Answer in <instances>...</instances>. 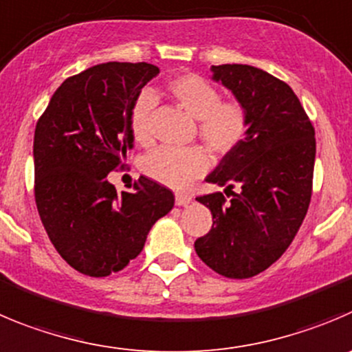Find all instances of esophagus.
<instances>
[{
  "instance_id": "34e87169",
  "label": "esophagus",
  "mask_w": 352,
  "mask_h": 352,
  "mask_svg": "<svg viewBox=\"0 0 352 352\" xmlns=\"http://www.w3.org/2000/svg\"><path fill=\"white\" fill-rule=\"evenodd\" d=\"M191 195H187V192H177L175 195V205L179 206H184L187 205V203H191Z\"/></svg>"
}]
</instances>
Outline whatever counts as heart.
Wrapping results in <instances>:
<instances>
[{
	"mask_svg": "<svg viewBox=\"0 0 352 352\" xmlns=\"http://www.w3.org/2000/svg\"><path fill=\"white\" fill-rule=\"evenodd\" d=\"M166 91L184 111L198 120L199 139L213 154H229L245 140L250 128L248 109L236 98L222 100L221 91L203 76L180 74L166 83ZM154 107L156 97L149 91H142L131 106L128 123L137 142L149 140ZM206 168L208 156L201 147L163 146L147 154L142 163L147 177L175 189L186 187Z\"/></svg>",
	"mask_w": 352,
	"mask_h": 352,
	"instance_id": "obj_1",
	"label": "heart"
}]
</instances>
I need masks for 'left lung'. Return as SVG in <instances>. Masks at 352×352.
<instances>
[{
  "label": "left lung",
  "instance_id": "obj_1",
  "mask_svg": "<svg viewBox=\"0 0 352 352\" xmlns=\"http://www.w3.org/2000/svg\"><path fill=\"white\" fill-rule=\"evenodd\" d=\"M212 71L248 109L250 128L206 177L232 198L222 192L196 198L210 208L213 226L195 248L210 269L245 280L274 264L302 226L313 195L316 139L285 81L254 65L222 64Z\"/></svg>",
  "mask_w": 352,
  "mask_h": 352
}]
</instances>
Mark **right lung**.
Returning a JSON list of instances; mask_svg holds the SVG:
<instances>
[{
	"mask_svg": "<svg viewBox=\"0 0 352 352\" xmlns=\"http://www.w3.org/2000/svg\"><path fill=\"white\" fill-rule=\"evenodd\" d=\"M160 69L107 62L67 78L34 130V198L45 231L78 272L104 278L142 252L154 222L173 208V192L140 177L118 192L107 175L133 147L128 114Z\"/></svg>",
	"mask_w": 352,
	"mask_h": 352,
	"instance_id": "add662e5",
	"label": "right lung"
}]
</instances>
